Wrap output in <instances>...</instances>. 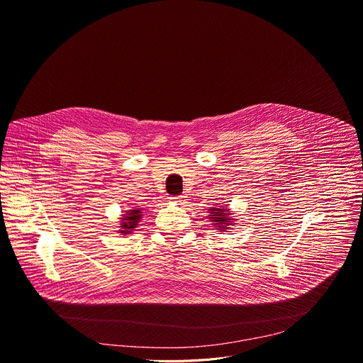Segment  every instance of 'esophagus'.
Listing matches in <instances>:
<instances>
[{
	"label": "esophagus",
	"instance_id": "34e87169",
	"mask_svg": "<svg viewBox=\"0 0 363 363\" xmlns=\"http://www.w3.org/2000/svg\"><path fill=\"white\" fill-rule=\"evenodd\" d=\"M169 200L178 206L185 204V196L184 195H177V196H169Z\"/></svg>",
	"mask_w": 363,
	"mask_h": 363
}]
</instances>
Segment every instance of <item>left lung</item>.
I'll list each match as a JSON object with an SVG mask.
<instances>
[{
	"label": "left lung",
	"instance_id": "left-lung-1",
	"mask_svg": "<svg viewBox=\"0 0 363 363\" xmlns=\"http://www.w3.org/2000/svg\"><path fill=\"white\" fill-rule=\"evenodd\" d=\"M208 213H210L208 218L216 225V230H220V232H228V230H232L235 221L238 220L236 217H233V213L230 211V208H227L225 206L210 207Z\"/></svg>",
	"mask_w": 363,
	"mask_h": 363
}]
</instances>
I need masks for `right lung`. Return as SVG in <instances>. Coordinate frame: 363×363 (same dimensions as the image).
Returning a JSON list of instances; mask_svg holds the SVG:
<instances>
[{
    "label": "right lung",
    "mask_w": 363,
    "mask_h": 363,
    "mask_svg": "<svg viewBox=\"0 0 363 363\" xmlns=\"http://www.w3.org/2000/svg\"><path fill=\"white\" fill-rule=\"evenodd\" d=\"M123 213L124 214H121V217H120L118 233H121V236H127L130 233H133V230L139 225L143 211L140 207H131Z\"/></svg>",
    "instance_id": "obj_1"
}]
</instances>
